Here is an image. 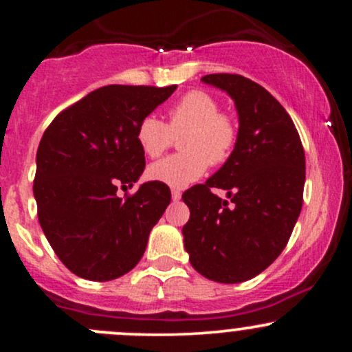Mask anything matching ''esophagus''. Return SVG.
<instances>
[{
	"mask_svg": "<svg viewBox=\"0 0 352 352\" xmlns=\"http://www.w3.org/2000/svg\"><path fill=\"white\" fill-rule=\"evenodd\" d=\"M180 199H182V192H180V190L172 188V200L173 201H179Z\"/></svg>",
	"mask_w": 352,
	"mask_h": 352,
	"instance_id": "esophagus-1",
	"label": "esophagus"
}]
</instances>
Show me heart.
Instances as JSON below:
<instances>
[{"mask_svg":"<svg viewBox=\"0 0 352 352\" xmlns=\"http://www.w3.org/2000/svg\"><path fill=\"white\" fill-rule=\"evenodd\" d=\"M182 137V153L157 160L148 177L173 188H184L207 172L208 164L227 162L238 140V125L220 104L204 91L187 92L168 111V122L145 116L137 127V142L148 157H159Z\"/></svg>","mask_w":352,"mask_h":352,"instance_id":"heart-1","label":"heart"}]
</instances>
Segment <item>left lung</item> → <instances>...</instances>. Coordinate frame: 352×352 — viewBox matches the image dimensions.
Masks as SVG:
<instances>
[{
    "instance_id": "obj_1",
    "label": "left lung",
    "mask_w": 352,
    "mask_h": 352,
    "mask_svg": "<svg viewBox=\"0 0 352 352\" xmlns=\"http://www.w3.org/2000/svg\"><path fill=\"white\" fill-rule=\"evenodd\" d=\"M235 100L238 140L223 167L182 195L190 218L182 233L190 263L218 283H241L280 256L302 207L305 151L292 117L260 84L240 74H208ZM228 190L230 201L211 192Z\"/></svg>"
}]
</instances>
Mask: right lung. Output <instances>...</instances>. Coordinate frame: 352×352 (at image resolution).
<instances>
[{
	"instance_id": "1",
	"label": "right lung",
	"mask_w": 352,
	"mask_h": 352,
	"mask_svg": "<svg viewBox=\"0 0 352 352\" xmlns=\"http://www.w3.org/2000/svg\"><path fill=\"white\" fill-rule=\"evenodd\" d=\"M177 86H104L56 116L36 153L34 199L47 241L67 270L91 281L131 272L170 204L160 182L132 187L145 168L137 127Z\"/></svg>"
}]
</instances>
